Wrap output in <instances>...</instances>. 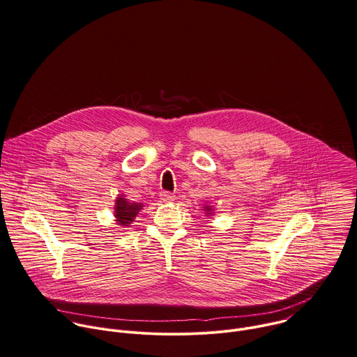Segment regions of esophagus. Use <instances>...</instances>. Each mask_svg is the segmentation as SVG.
I'll use <instances>...</instances> for the list:
<instances>
[{"label":"esophagus","instance_id":"1","mask_svg":"<svg viewBox=\"0 0 357 357\" xmlns=\"http://www.w3.org/2000/svg\"><path fill=\"white\" fill-rule=\"evenodd\" d=\"M160 199H161L162 202H165V203L174 202V200H175V195H172V193H169V192H161Z\"/></svg>","mask_w":357,"mask_h":357}]
</instances>
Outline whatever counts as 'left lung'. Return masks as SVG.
I'll return each instance as SVG.
<instances>
[{"label":"left lung","mask_w":357,"mask_h":357,"mask_svg":"<svg viewBox=\"0 0 357 357\" xmlns=\"http://www.w3.org/2000/svg\"><path fill=\"white\" fill-rule=\"evenodd\" d=\"M202 210L204 211V214H206L207 217H208V215H214V208H213V206H210V204H204Z\"/></svg>","instance_id":"1"}]
</instances>
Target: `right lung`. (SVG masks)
<instances>
[{
	"label": "right lung",
	"mask_w": 357,
	"mask_h": 357,
	"mask_svg": "<svg viewBox=\"0 0 357 357\" xmlns=\"http://www.w3.org/2000/svg\"><path fill=\"white\" fill-rule=\"evenodd\" d=\"M143 208V203H132L123 195H118L114 206L115 222L122 228L130 227L139 211Z\"/></svg>",
	"instance_id": "1"
}]
</instances>
